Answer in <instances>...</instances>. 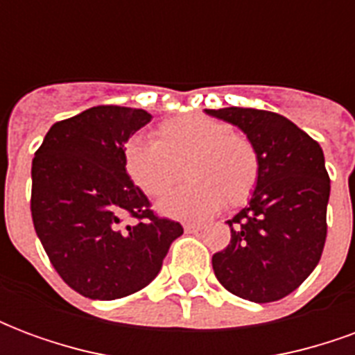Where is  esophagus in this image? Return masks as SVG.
Masks as SVG:
<instances>
[{
	"instance_id": "34e87169",
	"label": "esophagus",
	"mask_w": 355,
	"mask_h": 355,
	"mask_svg": "<svg viewBox=\"0 0 355 355\" xmlns=\"http://www.w3.org/2000/svg\"><path fill=\"white\" fill-rule=\"evenodd\" d=\"M201 228H203V226H201V224H184V232L186 234H198V232L201 230Z\"/></svg>"
}]
</instances>
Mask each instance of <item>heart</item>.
Here are the masks:
<instances>
[{
	"label": "heart",
	"instance_id": "1",
	"mask_svg": "<svg viewBox=\"0 0 355 355\" xmlns=\"http://www.w3.org/2000/svg\"><path fill=\"white\" fill-rule=\"evenodd\" d=\"M127 178L162 198L177 184L180 167L188 182L157 205L178 220H201L224 203L243 205L253 196L261 162L251 139L230 123L205 114H182L155 127L152 142L129 139L121 148Z\"/></svg>",
	"mask_w": 355,
	"mask_h": 355
}]
</instances>
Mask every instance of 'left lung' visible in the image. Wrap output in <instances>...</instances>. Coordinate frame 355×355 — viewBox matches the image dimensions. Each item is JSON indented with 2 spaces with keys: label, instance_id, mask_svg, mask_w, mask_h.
<instances>
[{
  "label": "left lung",
  "instance_id": "8db88e82",
  "mask_svg": "<svg viewBox=\"0 0 355 355\" xmlns=\"http://www.w3.org/2000/svg\"><path fill=\"white\" fill-rule=\"evenodd\" d=\"M236 125L259 152L261 173L249 205L232 220V239L213 254L224 289L274 302L297 289L323 253L331 192L323 150L287 117L254 108L205 110Z\"/></svg>",
  "mask_w": 355,
  "mask_h": 355
}]
</instances>
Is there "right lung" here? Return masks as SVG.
<instances>
[{
    "mask_svg": "<svg viewBox=\"0 0 355 355\" xmlns=\"http://www.w3.org/2000/svg\"><path fill=\"white\" fill-rule=\"evenodd\" d=\"M150 119L94 106L53 125L32 162L35 234L58 275L93 300L144 289L184 232L155 215L123 171L121 148Z\"/></svg>",
    "mask_w": 355,
    "mask_h": 355,
    "instance_id": "add662e5",
    "label": "right lung"
}]
</instances>
